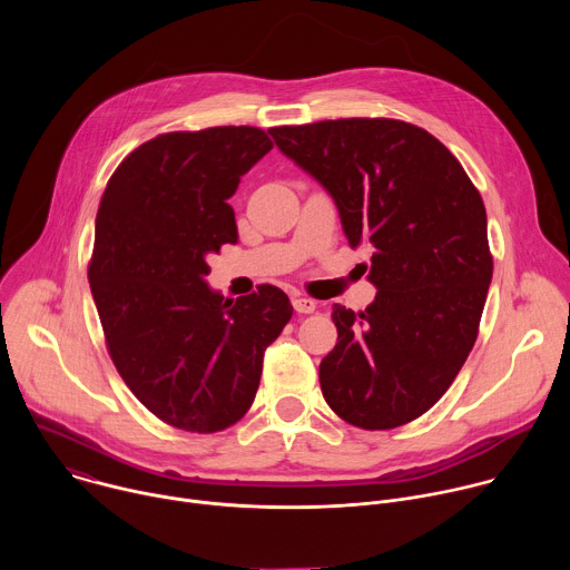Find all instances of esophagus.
I'll return each instance as SVG.
<instances>
[{
  "label": "esophagus",
  "mask_w": 570,
  "mask_h": 570,
  "mask_svg": "<svg viewBox=\"0 0 570 570\" xmlns=\"http://www.w3.org/2000/svg\"><path fill=\"white\" fill-rule=\"evenodd\" d=\"M315 306H317V302L311 299V297H295V299H293V308H295L297 313H313Z\"/></svg>",
  "instance_id": "obj_1"
}]
</instances>
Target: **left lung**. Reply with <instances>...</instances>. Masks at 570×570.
<instances>
[{
	"instance_id": "8db88e82",
	"label": "left lung",
	"mask_w": 570,
	"mask_h": 570,
	"mask_svg": "<svg viewBox=\"0 0 570 570\" xmlns=\"http://www.w3.org/2000/svg\"><path fill=\"white\" fill-rule=\"evenodd\" d=\"M271 135L330 191L350 246L372 253L374 302L358 313L334 304L324 399L365 431L422 417L464 365L492 284L478 189L440 139L405 121L356 117Z\"/></svg>"
}]
</instances>
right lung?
Returning <instances> with one entry per match:
<instances>
[{"instance_id": "right-lung-1", "label": "right lung", "mask_w": 570, "mask_h": 570, "mask_svg": "<svg viewBox=\"0 0 570 570\" xmlns=\"http://www.w3.org/2000/svg\"><path fill=\"white\" fill-rule=\"evenodd\" d=\"M271 148L255 126L157 135L101 196L88 277L110 358L180 431L218 433L248 413L264 352L293 315L277 286L234 302L205 282L207 255L238 238L227 198Z\"/></svg>"}]
</instances>
